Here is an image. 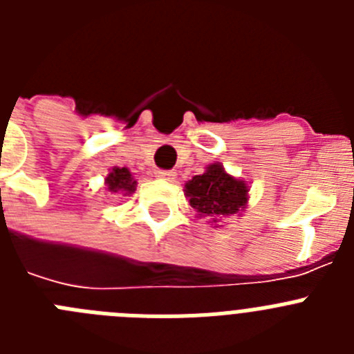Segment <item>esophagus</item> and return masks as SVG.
<instances>
[{"mask_svg":"<svg viewBox=\"0 0 354 354\" xmlns=\"http://www.w3.org/2000/svg\"><path fill=\"white\" fill-rule=\"evenodd\" d=\"M156 177L161 180H168V183H174L177 179V174L174 170H156Z\"/></svg>","mask_w":354,"mask_h":354,"instance_id":"1","label":"esophagus"}]
</instances>
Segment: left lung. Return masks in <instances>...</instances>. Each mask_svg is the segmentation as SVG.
<instances>
[{"instance_id": "left-lung-1", "label": "left lung", "mask_w": 354, "mask_h": 354, "mask_svg": "<svg viewBox=\"0 0 354 354\" xmlns=\"http://www.w3.org/2000/svg\"><path fill=\"white\" fill-rule=\"evenodd\" d=\"M184 187L189 205L200 218H209V223L245 211L248 204V184L227 174L220 162L209 165L204 174L195 175Z\"/></svg>"}]
</instances>
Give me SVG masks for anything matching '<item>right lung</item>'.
Listing matches in <instances>:
<instances>
[{
    "mask_svg": "<svg viewBox=\"0 0 354 354\" xmlns=\"http://www.w3.org/2000/svg\"><path fill=\"white\" fill-rule=\"evenodd\" d=\"M106 187L108 192L111 193H124V195H131V193L136 192V179L133 177L129 170L126 167L118 168L113 167L111 171L108 174V177L104 179Z\"/></svg>",
    "mask_w": 354,
    "mask_h": 354,
    "instance_id": "right-lung-1",
    "label": "right lung"
}]
</instances>
